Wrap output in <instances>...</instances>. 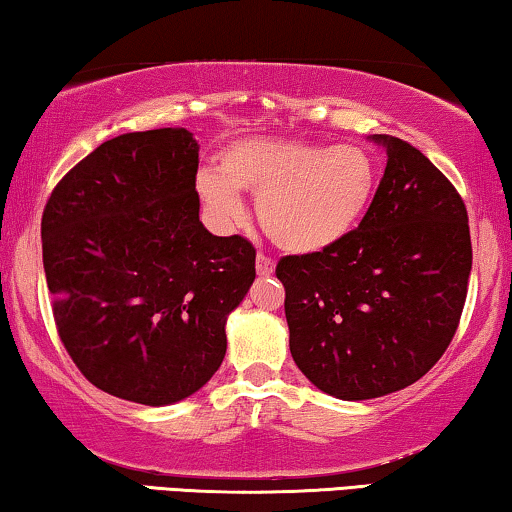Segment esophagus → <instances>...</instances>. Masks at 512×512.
<instances>
[{
	"instance_id": "1",
	"label": "esophagus",
	"mask_w": 512,
	"mask_h": 512,
	"mask_svg": "<svg viewBox=\"0 0 512 512\" xmlns=\"http://www.w3.org/2000/svg\"><path fill=\"white\" fill-rule=\"evenodd\" d=\"M256 272H258V275H261V277L272 275V272H275V261H272L270 256L258 254V256H256Z\"/></svg>"
}]
</instances>
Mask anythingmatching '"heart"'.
I'll return each instance as SVG.
<instances>
[{"label":"heart","mask_w":512,"mask_h":512,"mask_svg":"<svg viewBox=\"0 0 512 512\" xmlns=\"http://www.w3.org/2000/svg\"><path fill=\"white\" fill-rule=\"evenodd\" d=\"M377 188L373 153L359 144L251 137L219 156V172H202L198 193L221 226L244 216L237 193L256 198L265 235L289 254H319L352 235Z\"/></svg>","instance_id":"heart-1"}]
</instances>
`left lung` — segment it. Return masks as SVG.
<instances>
[{
  "instance_id": "left-lung-1",
  "label": "left lung",
  "mask_w": 512,
  "mask_h": 512,
  "mask_svg": "<svg viewBox=\"0 0 512 512\" xmlns=\"http://www.w3.org/2000/svg\"><path fill=\"white\" fill-rule=\"evenodd\" d=\"M387 167L359 228L319 254L284 256L289 347L314 387L366 401L429 373L457 333L473 265L466 205L403 139L373 135Z\"/></svg>"
}]
</instances>
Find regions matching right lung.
Wrapping results in <instances>:
<instances>
[{
  "mask_svg": "<svg viewBox=\"0 0 512 512\" xmlns=\"http://www.w3.org/2000/svg\"><path fill=\"white\" fill-rule=\"evenodd\" d=\"M198 142L186 128L128 132L74 165L41 216L60 340L97 389L170 405L212 380L256 249L202 226Z\"/></svg>",
  "mask_w": 512,
  "mask_h": 512,
  "instance_id": "obj_1",
  "label": "right lung"
}]
</instances>
